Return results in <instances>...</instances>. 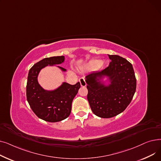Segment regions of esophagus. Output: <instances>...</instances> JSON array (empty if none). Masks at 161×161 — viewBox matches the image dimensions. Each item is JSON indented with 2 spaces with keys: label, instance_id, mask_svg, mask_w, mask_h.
<instances>
[{
  "label": "esophagus",
  "instance_id": "obj_1",
  "mask_svg": "<svg viewBox=\"0 0 161 161\" xmlns=\"http://www.w3.org/2000/svg\"><path fill=\"white\" fill-rule=\"evenodd\" d=\"M79 81L80 83V85L81 87H86L87 86V83L86 82V80H85V78H80L79 80Z\"/></svg>",
  "mask_w": 161,
  "mask_h": 161
}]
</instances>
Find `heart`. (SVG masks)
Returning a JSON list of instances; mask_svg holds the SVG:
<instances>
[{"instance_id":"obj_1","label":"heart","mask_w":161,"mask_h":161,"mask_svg":"<svg viewBox=\"0 0 161 161\" xmlns=\"http://www.w3.org/2000/svg\"><path fill=\"white\" fill-rule=\"evenodd\" d=\"M103 64V62L100 61V60H97V59H95V60H92L91 61H89L86 66V69L90 70H95L98 69L99 66H100L101 65Z\"/></svg>"}]
</instances>
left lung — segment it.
<instances>
[{
	"label": "left lung",
	"mask_w": 161,
	"mask_h": 161,
	"mask_svg": "<svg viewBox=\"0 0 161 161\" xmlns=\"http://www.w3.org/2000/svg\"><path fill=\"white\" fill-rule=\"evenodd\" d=\"M111 61L106 69L86 76L87 100L92 112L102 118H110L123 112L130 103L136 88V79L132 64L119 55H108ZM106 75L108 86L97 79Z\"/></svg>",
	"instance_id": "left-lung-1"
}]
</instances>
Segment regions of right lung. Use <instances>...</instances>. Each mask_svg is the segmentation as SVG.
Wrapping results in <instances>:
<instances>
[{
	"mask_svg": "<svg viewBox=\"0 0 161 161\" xmlns=\"http://www.w3.org/2000/svg\"><path fill=\"white\" fill-rule=\"evenodd\" d=\"M64 61V56L45 58L34 64L29 70L27 83V100L32 110L40 119L55 123L65 119L71 112L72 103L80 88V83L75 85L64 82L54 91H46L38 82V75L47 65L59 64ZM63 70L64 68L58 66Z\"/></svg>",
	"mask_w": 161,
	"mask_h": 161,
	"instance_id": "add662e5",
	"label": "right lung"
}]
</instances>
